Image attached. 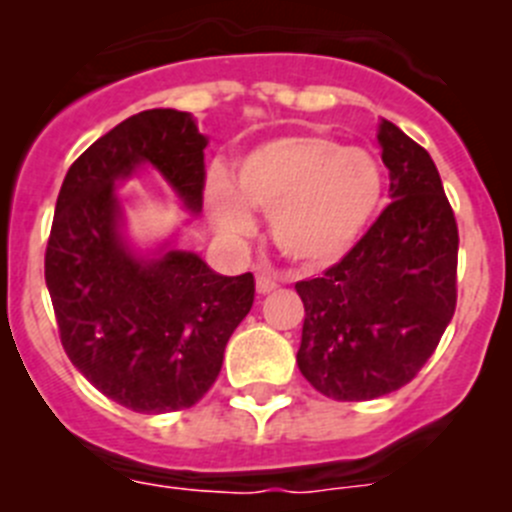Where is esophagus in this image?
I'll return each instance as SVG.
<instances>
[{
	"label": "esophagus",
	"instance_id": "obj_1",
	"mask_svg": "<svg viewBox=\"0 0 512 512\" xmlns=\"http://www.w3.org/2000/svg\"><path fill=\"white\" fill-rule=\"evenodd\" d=\"M274 289H277V282H274L269 274H259V277H256V292H259V295H269Z\"/></svg>",
	"mask_w": 512,
	"mask_h": 512
}]
</instances>
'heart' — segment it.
<instances>
[{
  "label": "heart",
  "instance_id": "b5f03b06",
  "mask_svg": "<svg viewBox=\"0 0 512 512\" xmlns=\"http://www.w3.org/2000/svg\"><path fill=\"white\" fill-rule=\"evenodd\" d=\"M384 197V174L364 148L320 133L269 138L223 176H210L205 202L228 238L253 230L248 207L269 212L271 241L302 269H328L354 251Z\"/></svg>",
  "mask_w": 512,
  "mask_h": 512
}]
</instances>
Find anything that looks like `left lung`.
Here are the masks:
<instances>
[{"label": "left lung", "instance_id": "obj_1", "mask_svg": "<svg viewBox=\"0 0 512 512\" xmlns=\"http://www.w3.org/2000/svg\"><path fill=\"white\" fill-rule=\"evenodd\" d=\"M377 140L392 202L346 259L295 284L305 305L297 366L341 402L405 387L456 310L459 230L436 164L390 120Z\"/></svg>", "mask_w": 512, "mask_h": 512}]
</instances>
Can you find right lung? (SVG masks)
I'll return each instance as SVG.
<instances>
[{"mask_svg": "<svg viewBox=\"0 0 512 512\" xmlns=\"http://www.w3.org/2000/svg\"><path fill=\"white\" fill-rule=\"evenodd\" d=\"M207 138L189 112L122 120L71 164L45 248V284L63 351L102 395L135 413L192 408L253 305V274H215L174 241L140 251L125 235L117 184L151 166L202 212Z\"/></svg>", "mask_w": 512, "mask_h": 512, "instance_id": "right-lung-1", "label": "right lung"}]
</instances>
